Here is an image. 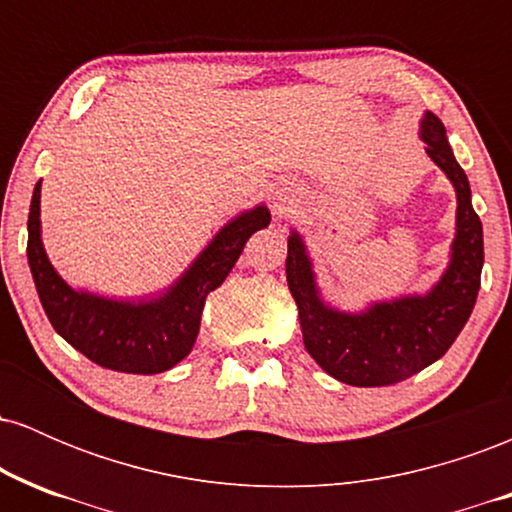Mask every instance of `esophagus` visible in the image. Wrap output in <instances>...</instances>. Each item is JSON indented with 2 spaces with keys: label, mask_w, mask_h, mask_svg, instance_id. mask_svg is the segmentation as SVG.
I'll return each instance as SVG.
<instances>
[{
  "label": "esophagus",
  "mask_w": 512,
  "mask_h": 512,
  "mask_svg": "<svg viewBox=\"0 0 512 512\" xmlns=\"http://www.w3.org/2000/svg\"><path fill=\"white\" fill-rule=\"evenodd\" d=\"M291 202H293V185H289V182H286L284 187H276L272 192V204L276 211H284Z\"/></svg>",
  "instance_id": "34e87169"
}]
</instances>
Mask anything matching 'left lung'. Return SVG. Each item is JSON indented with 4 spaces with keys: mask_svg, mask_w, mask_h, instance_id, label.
Returning <instances> with one entry per match:
<instances>
[{
    "mask_svg": "<svg viewBox=\"0 0 512 512\" xmlns=\"http://www.w3.org/2000/svg\"><path fill=\"white\" fill-rule=\"evenodd\" d=\"M421 139L457 195L450 264L431 291L373 303L361 313H344L322 301L301 233L291 231L289 236L286 281L298 305L303 344L317 366L339 383L383 387L411 378L450 349L477 303L484 231L472 207L469 180L455 161L443 122L433 113L421 120Z\"/></svg>",
    "mask_w": 512,
    "mask_h": 512,
    "instance_id": "1",
    "label": "left lung"
}]
</instances>
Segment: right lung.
<instances>
[{"label": "right lung", "instance_id": "obj_1", "mask_svg": "<svg viewBox=\"0 0 512 512\" xmlns=\"http://www.w3.org/2000/svg\"><path fill=\"white\" fill-rule=\"evenodd\" d=\"M272 221L269 209L243 211L216 233L185 274L161 296L113 301L76 291L55 272L40 238V182L28 214V267L45 315L76 351L98 366L120 373L154 375L173 368L192 351L204 301L219 289L255 231Z\"/></svg>", "mask_w": 512, "mask_h": 512}]
</instances>
